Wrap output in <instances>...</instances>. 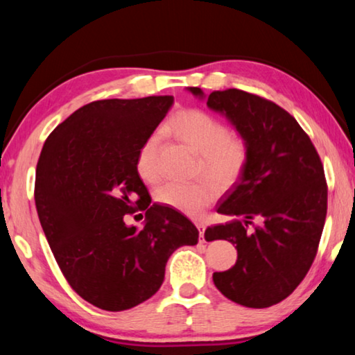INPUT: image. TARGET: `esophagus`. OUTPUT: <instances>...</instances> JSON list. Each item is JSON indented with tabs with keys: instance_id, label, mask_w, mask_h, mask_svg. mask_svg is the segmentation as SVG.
<instances>
[{
	"instance_id": "34e87169",
	"label": "esophagus",
	"mask_w": 355,
	"mask_h": 355,
	"mask_svg": "<svg viewBox=\"0 0 355 355\" xmlns=\"http://www.w3.org/2000/svg\"><path fill=\"white\" fill-rule=\"evenodd\" d=\"M196 227H197V230H199L200 241H203V235H205V224H203V222H197Z\"/></svg>"
}]
</instances>
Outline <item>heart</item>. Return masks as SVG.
Here are the masks:
<instances>
[{"instance_id": "obj_1", "label": "heart", "mask_w": 355, "mask_h": 355, "mask_svg": "<svg viewBox=\"0 0 355 355\" xmlns=\"http://www.w3.org/2000/svg\"><path fill=\"white\" fill-rule=\"evenodd\" d=\"M166 135L177 137L192 152L200 155L199 172L220 186L232 184L241 175L249 158L244 137L230 133L219 119L202 110H183L163 127ZM161 141L148 136L137 150L136 172L142 182L155 184L161 180ZM156 200L188 216H200L214 200L216 189L208 183H166L156 191Z\"/></svg>"}]
</instances>
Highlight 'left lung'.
<instances>
[{
    "label": "left lung",
    "mask_w": 355,
    "mask_h": 355,
    "mask_svg": "<svg viewBox=\"0 0 355 355\" xmlns=\"http://www.w3.org/2000/svg\"><path fill=\"white\" fill-rule=\"evenodd\" d=\"M188 92L224 116L249 147L244 171L218 203V213L233 219L205 230L207 241L225 239L238 250L235 266L214 272L213 282L239 305L271 307L296 290L315 260L327 213L321 159L296 119L272 101L238 89ZM252 218L262 224L250 232Z\"/></svg>",
    "instance_id": "1"
}]
</instances>
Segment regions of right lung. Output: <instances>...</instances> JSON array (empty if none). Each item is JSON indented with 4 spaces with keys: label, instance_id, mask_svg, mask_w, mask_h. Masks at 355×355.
Instances as JSON below:
<instances>
[{
    "label": "right lung",
    "instance_id": "add662e5",
    "mask_svg": "<svg viewBox=\"0 0 355 355\" xmlns=\"http://www.w3.org/2000/svg\"><path fill=\"white\" fill-rule=\"evenodd\" d=\"M173 97L98 100L58 125L35 171V208L70 286L101 310L133 309L163 285L166 263L199 230L177 209L152 203L136 172L137 150ZM147 209L144 227L124 214Z\"/></svg>",
    "mask_w": 355,
    "mask_h": 355
}]
</instances>
